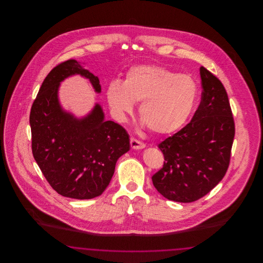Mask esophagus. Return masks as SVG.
<instances>
[{
	"label": "esophagus",
	"mask_w": 263,
	"mask_h": 263,
	"mask_svg": "<svg viewBox=\"0 0 263 263\" xmlns=\"http://www.w3.org/2000/svg\"><path fill=\"white\" fill-rule=\"evenodd\" d=\"M130 144H131L132 149H134V150H141V149L145 148V144L139 140H136L135 138L130 139Z\"/></svg>",
	"instance_id": "obj_1"
}]
</instances>
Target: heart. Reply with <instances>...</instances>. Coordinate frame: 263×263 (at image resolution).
I'll use <instances>...</instances> for the list:
<instances>
[{
  "label": "heart",
  "mask_w": 263,
  "mask_h": 263,
  "mask_svg": "<svg viewBox=\"0 0 263 263\" xmlns=\"http://www.w3.org/2000/svg\"><path fill=\"white\" fill-rule=\"evenodd\" d=\"M195 80L162 66L141 65L128 70L123 83L113 81L106 99L115 118L121 122L132 114L134 102L151 131L171 134L187 121L198 100Z\"/></svg>",
  "instance_id": "b5f03b06"
}]
</instances>
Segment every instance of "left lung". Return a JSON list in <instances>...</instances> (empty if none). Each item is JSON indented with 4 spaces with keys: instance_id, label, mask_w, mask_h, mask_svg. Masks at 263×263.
I'll return each instance as SVG.
<instances>
[{
    "instance_id": "8db88e82",
    "label": "left lung",
    "mask_w": 263,
    "mask_h": 263,
    "mask_svg": "<svg viewBox=\"0 0 263 263\" xmlns=\"http://www.w3.org/2000/svg\"><path fill=\"white\" fill-rule=\"evenodd\" d=\"M201 101L191 121L159 144L163 167L152 176L168 200L189 203L209 193L225 176L235 137L230 101L221 81L200 67Z\"/></svg>"
}]
</instances>
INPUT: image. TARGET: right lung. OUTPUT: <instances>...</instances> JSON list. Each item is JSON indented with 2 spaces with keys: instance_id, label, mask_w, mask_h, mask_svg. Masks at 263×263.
I'll return each instance as SVG.
<instances>
[{
  "instance_id": "right-lung-1",
  "label": "right lung",
  "mask_w": 263,
  "mask_h": 263,
  "mask_svg": "<svg viewBox=\"0 0 263 263\" xmlns=\"http://www.w3.org/2000/svg\"><path fill=\"white\" fill-rule=\"evenodd\" d=\"M81 75L101 91L97 76L74 59L57 65L43 81L32 103L29 123L34 160L51 187L65 197L100 196L112 178L117 160L130 150L129 135L104 119L99 103L83 118L65 111L58 89L66 78Z\"/></svg>"
}]
</instances>
